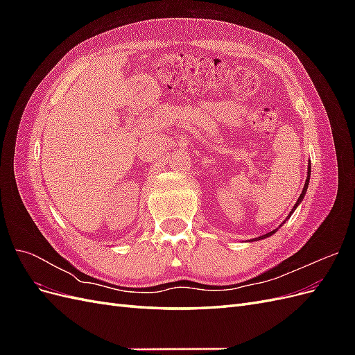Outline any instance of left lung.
Segmentation results:
<instances>
[{"instance_id": "obj_1", "label": "left lung", "mask_w": 355, "mask_h": 355, "mask_svg": "<svg viewBox=\"0 0 355 355\" xmlns=\"http://www.w3.org/2000/svg\"><path fill=\"white\" fill-rule=\"evenodd\" d=\"M306 173H308V176H306V180H305V185H304V189H302V192H300V196H299V198H297V201H296V204H295V206H293V209H292V211H290L288 213V216H287V219L290 218V216H292V213L296 210V207L299 206V204L300 202H302V200H304V197H305V194H306V189H308V185H309V176H311V161H308V171H306ZM286 219V220H287ZM284 220V222H286ZM283 222V223H284ZM282 223V225H283ZM282 225H280V227H282ZM278 230V228H277ZM277 230H274V231H271V232H266L265 235H261V237H257V239H253L252 241H257V240H263V239H266V237H270V235H272V234H275L277 232Z\"/></svg>"}]
</instances>
